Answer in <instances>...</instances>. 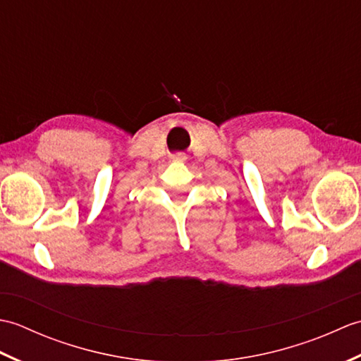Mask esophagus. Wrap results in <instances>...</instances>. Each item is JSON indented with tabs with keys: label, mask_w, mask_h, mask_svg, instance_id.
Here are the masks:
<instances>
[{
	"label": "esophagus",
	"mask_w": 361,
	"mask_h": 361,
	"mask_svg": "<svg viewBox=\"0 0 361 361\" xmlns=\"http://www.w3.org/2000/svg\"><path fill=\"white\" fill-rule=\"evenodd\" d=\"M173 161H175V163H185L186 157H185V155H175V157H173Z\"/></svg>",
	"instance_id": "obj_1"
}]
</instances>
